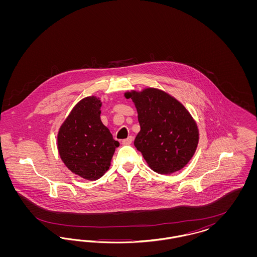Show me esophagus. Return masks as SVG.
Listing matches in <instances>:
<instances>
[{"label":"esophagus","instance_id":"obj_1","mask_svg":"<svg viewBox=\"0 0 257 257\" xmlns=\"http://www.w3.org/2000/svg\"><path fill=\"white\" fill-rule=\"evenodd\" d=\"M132 142H133V137L130 136V137H128L127 139L122 140V145H124V146H128V145L132 144Z\"/></svg>","mask_w":257,"mask_h":257}]
</instances>
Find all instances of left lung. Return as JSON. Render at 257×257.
Here are the masks:
<instances>
[{
  "instance_id": "1",
  "label": "left lung",
  "mask_w": 257,
  "mask_h": 257,
  "mask_svg": "<svg viewBox=\"0 0 257 257\" xmlns=\"http://www.w3.org/2000/svg\"><path fill=\"white\" fill-rule=\"evenodd\" d=\"M124 96L132 99L138 111L141 131L134 145L149 168L161 174L183 169L194 156L199 139L191 113L178 100L158 88L131 90Z\"/></svg>"
}]
</instances>
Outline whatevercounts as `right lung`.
Instances as JSON below:
<instances>
[{"label":"right lung","mask_w":257,"mask_h":257,"mask_svg":"<svg viewBox=\"0 0 257 257\" xmlns=\"http://www.w3.org/2000/svg\"><path fill=\"white\" fill-rule=\"evenodd\" d=\"M102 102L88 96L78 102L58 133V149L68 170L86 180H97L109 170L119 147L100 118Z\"/></svg>","instance_id":"add662e5"}]
</instances>
